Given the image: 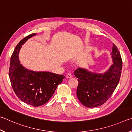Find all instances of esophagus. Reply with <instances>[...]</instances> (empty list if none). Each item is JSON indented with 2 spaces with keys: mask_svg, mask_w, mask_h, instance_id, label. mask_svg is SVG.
Wrapping results in <instances>:
<instances>
[{
  "mask_svg": "<svg viewBox=\"0 0 132 132\" xmlns=\"http://www.w3.org/2000/svg\"><path fill=\"white\" fill-rule=\"evenodd\" d=\"M72 77V76L71 74V73H68V74L66 75V78H68V79H70V78H71Z\"/></svg>",
  "mask_w": 132,
  "mask_h": 132,
  "instance_id": "1",
  "label": "esophagus"
}]
</instances>
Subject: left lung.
<instances>
[{"instance_id":"obj_1","label":"left lung","mask_w":132,"mask_h":132,"mask_svg":"<svg viewBox=\"0 0 132 132\" xmlns=\"http://www.w3.org/2000/svg\"><path fill=\"white\" fill-rule=\"evenodd\" d=\"M112 64L104 72H92L86 68L75 71L78 78L77 95L80 103L88 108L103 104L112 95L119 82L122 61L118 49L114 43L111 53Z\"/></svg>"}]
</instances>
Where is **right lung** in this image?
<instances>
[{
    "instance_id": "1",
    "label": "right lung",
    "mask_w": 132,
    "mask_h": 132,
    "mask_svg": "<svg viewBox=\"0 0 132 132\" xmlns=\"http://www.w3.org/2000/svg\"><path fill=\"white\" fill-rule=\"evenodd\" d=\"M36 35L32 34L25 37L15 47L11 57L9 77L18 97L28 104L39 107L48 102L65 77L47 71H32L21 64L19 52L22 45Z\"/></svg>"
}]
</instances>
